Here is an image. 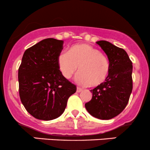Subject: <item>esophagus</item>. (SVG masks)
<instances>
[{
    "mask_svg": "<svg viewBox=\"0 0 150 150\" xmlns=\"http://www.w3.org/2000/svg\"><path fill=\"white\" fill-rule=\"evenodd\" d=\"M82 89H81L80 87H77V90H76L77 92H82Z\"/></svg>",
    "mask_w": 150,
    "mask_h": 150,
    "instance_id": "34e87169",
    "label": "esophagus"
}]
</instances>
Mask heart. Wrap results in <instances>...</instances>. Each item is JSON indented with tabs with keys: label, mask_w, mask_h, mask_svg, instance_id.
<instances>
[{
	"label": "heart",
	"mask_w": 150,
	"mask_h": 150,
	"mask_svg": "<svg viewBox=\"0 0 150 150\" xmlns=\"http://www.w3.org/2000/svg\"><path fill=\"white\" fill-rule=\"evenodd\" d=\"M58 65L62 74L69 79L77 70L76 80L83 85L97 87L106 81L110 73L108 58L99 49L88 44H77L58 56Z\"/></svg>",
	"instance_id": "1"
}]
</instances>
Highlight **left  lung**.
I'll return each mask as SVG.
<instances>
[{
	"mask_svg": "<svg viewBox=\"0 0 150 150\" xmlns=\"http://www.w3.org/2000/svg\"><path fill=\"white\" fill-rule=\"evenodd\" d=\"M97 44L107 55L110 73L104 83L90 90L92 98L85 108L92 116L108 120L118 116L128 104L132 89V65L124 49L106 41Z\"/></svg>",
	"mask_w": 150,
	"mask_h": 150,
	"instance_id": "1",
	"label": "left lung"
}]
</instances>
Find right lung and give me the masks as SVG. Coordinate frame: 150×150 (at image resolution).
Returning <instances> with one entry per match:
<instances>
[{
  "instance_id": "1",
  "label": "right lung",
  "mask_w": 150,
  "mask_h": 150,
  "mask_svg": "<svg viewBox=\"0 0 150 150\" xmlns=\"http://www.w3.org/2000/svg\"><path fill=\"white\" fill-rule=\"evenodd\" d=\"M63 41L49 38L27 49L18 70L19 94L27 112L51 120L64 112L76 86L62 75L58 56Z\"/></svg>"
}]
</instances>
